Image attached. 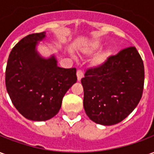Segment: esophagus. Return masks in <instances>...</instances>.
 <instances>
[{
    "label": "esophagus",
    "mask_w": 154,
    "mask_h": 154,
    "mask_svg": "<svg viewBox=\"0 0 154 154\" xmlns=\"http://www.w3.org/2000/svg\"><path fill=\"white\" fill-rule=\"evenodd\" d=\"M77 81L79 82L81 81V79L83 77V72L81 70H78L77 72Z\"/></svg>",
    "instance_id": "1"
}]
</instances>
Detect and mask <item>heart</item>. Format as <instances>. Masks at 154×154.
<instances>
[{
  "instance_id": "1",
  "label": "heart",
  "mask_w": 154,
  "mask_h": 154,
  "mask_svg": "<svg viewBox=\"0 0 154 154\" xmlns=\"http://www.w3.org/2000/svg\"><path fill=\"white\" fill-rule=\"evenodd\" d=\"M102 47H103V43L101 41L98 39H93L87 42V44L81 48V53L84 55L90 56L100 50ZM112 54H113V50L110 48H107L106 49L99 52L92 59L93 67H100L104 66L112 56Z\"/></svg>"
}]
</instances>
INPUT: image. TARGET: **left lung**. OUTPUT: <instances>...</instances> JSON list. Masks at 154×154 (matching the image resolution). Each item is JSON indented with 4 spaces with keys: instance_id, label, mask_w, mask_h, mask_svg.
Returning <instances> with one entry per match:
<instances>
[{
    "instance_id": "1",
    "label": "left lung",
    "mask_w": 154,
    "mask_h": 154,
    "mask_svg": "<svg viewBox=\"0 0 154 154\" xmlns=\"http://www.w3.org/2000/svg\"><path fill=\"white\" fill-rule=\"evenodd\" d=\"M84 76L81 80L84 110L99 125H113L122 121L142 97L144 67L134 47L123 49L104 66L89 69Z\"/></svg>"
}]
</instances>
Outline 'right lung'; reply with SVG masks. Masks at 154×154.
Segmentation results:
<instances>
[{
    "label": "right lung",
    "mask_w": 154,
    "mask_h": 154,
    "mask_svg": "<svg viewBox=\"0 0 154 154\" xmlns=\"http://www.w3.org/2000/svg\"><path fill=\"white\" fill-rule=\"evenodd\" d=\"M46 32L23 38L12 48L5 70V86L20 113L33 121H45L59 111L64 95L77 78L76 68L57 66L54 54L42 56L38 45Z\"/></svg>",
    "instance_id": "right-lung-1"
}]
</instances>
